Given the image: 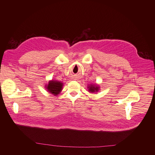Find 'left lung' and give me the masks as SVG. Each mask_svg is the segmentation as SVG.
<instances>
[{"instance_id": "8db88e82", "label": "left lung", "mask_w": 155, "mask_h": 155, "mask_svg": "<svg viewBox=\"0 0 155 155\" xmlns=\"http://www.w3.org/2000/svg\"><path fill=\"white\" fill-rule=\"evenodd\" d=\"M88 87L89 88V91L91 92H95L96 91L97 92L98 89H99L98 87H95L94 85H91V87Z\"/></svg>"}]
</instances>
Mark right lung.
<instances>
[{"label":"right lung","instance_id":"right-lung-1","mask_svg":"<svg viewBox=\"0 0 155 155\" xmlns=\"http://www.w3.org/2000/svg\"><path fill=\"white\" fill-rule=\"evenodd\" d=\"M63 83L61 82L52 80L49 82L46 88L48 89V91L51 94H53L54 95H58L61 91Z\"/></svg>","mask_w":155,"mask_h":155}]
</instances>
